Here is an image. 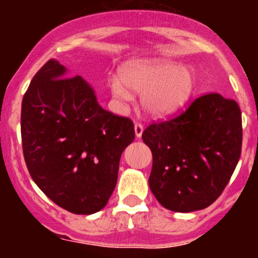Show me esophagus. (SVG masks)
I'll return each instance as SVG.
<instances>
[{"mask_svg":"<svg viewBox=\"0 0 258 258\" xmlns=\"http://www.w3.org/2000/svg\"><path fill=\"white\" fill-rule=\"evenodd\" d=\"M142 132H144V126L140 122H136L135 123V135H136L137 139H140L142 136Z\"/></svg>","mask_w":258,"mask_h":258,"instance_id":"34e87169","label":"esophagus"}]
</instances>
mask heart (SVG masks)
<instances>
[{
	"label": "heart",
	"mask_w": 258,
	"mask_h": 258,
	"mask_svg": "<svg viewBox=\"0 0 258 258\" xmlns=\"http://www.w3.org/2000/svg\"><path fill=\"white\" fill-rule=\"evenodd\" d=\"M195 74L187 67L163 59L132 61L121 69V76L108 80L112 98L118 105L132 100L131 91L142 93V107L152 116H166L181 107L192 95Z\"/></svg>",
	"instance_id": "obj_1"
}]
</instances>
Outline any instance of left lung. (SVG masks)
Listing matches in <instances>:
<instances>
[{
  "label": "left lung",
  "mask_w": 258,
  "mask_h": 258,
  "mask_svg": "<svg viewBox=\"0 0 258 258\" xmlns=\"http://www.w3.org/2000/svg\"><path fill=\"white\" fill-rule=\"evenodd\" d=\"M152 152L148 184L165 209L204 210L227 186L242 147L237 102L220 93L197 97L178 116L155 122L142 134Z\"/></svg>",
  "instance_id": "1"
}]
</instances>
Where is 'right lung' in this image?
<instances>
[{
    "mask_svg": "<svg viewBox=\"0 0 258 258\" xmlns=\"http://www.w3.org/2000/svg\"><path fill=\"white\" fill-rule=\"evenodd\" d=\"M23 157L31 177L57 206L91 215L106 206L134 122L103 110L81 76L56 59L33 76L21 108Z\"/></svg>",
    "mask_w": 258,
    "mask_h": 258,
    "instance_id": "obj_1",
    "label": "right lung"
}]
</instances>
